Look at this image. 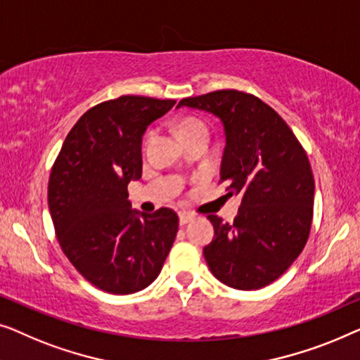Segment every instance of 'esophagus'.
Segmentation results:
<instances>
[{
    "label": "esophagus",
    "mask_w": 360,
    "mask_h": 360,
    "mask_svg": "<svg viewBox=\"0 0 360 360\" xmlns=\"http://www.w3.org/2000/svg\"><path fill=\"white\" fill-rule=\"evenodd\" d=\"M195 219L194 214H191V212H181L179 214V221L181 225H186V224H191L192 220Z\"/></svg>",
    "instance_id": "esophagus-1"
}]
</instances>
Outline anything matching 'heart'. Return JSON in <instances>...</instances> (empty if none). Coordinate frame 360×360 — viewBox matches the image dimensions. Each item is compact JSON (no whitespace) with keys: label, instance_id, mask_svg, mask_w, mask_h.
<instances>
[{"label":"heart","instance_id":"obj_1","mask_svg":"<svg viewBox=\"0 0 360 360\" xmlns=\"http://www.w3.org/2000/svg\"><path fill=\"white\" fill-rule=\"evenodd\" d=\"M200 124H202V122H199V120H194V119L184 120V122H182V124L179 125V131L186 130V129H191V127H194V125H200ZM148 136H150V134H148Z\"/></svg>","mask_w":360,"mask_h":360}]
</instances>
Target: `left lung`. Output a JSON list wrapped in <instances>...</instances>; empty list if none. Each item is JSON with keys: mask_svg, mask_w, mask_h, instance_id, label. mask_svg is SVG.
Returning <instances> with one entry per match:
<instances>
[{"mask_svg": "<svg viewBox=\"0 0 360 360\" xmlns=\"http://www.w3.org/2000/svg\"><path fill=\"white\" fill-rule=\"evenodd\" d=\"M224 122L220 182L241 195L233 224L209 215L215 240L204 256L214 274L238 290H257L285 272L310 236L315 181L307 151L271 105L255 94L220 89L179 101Z\"/></svg>", "mask_w": 360, "mask_h": 360, "instance_id": "obj_1", "label": "left lung"}]
</instances>
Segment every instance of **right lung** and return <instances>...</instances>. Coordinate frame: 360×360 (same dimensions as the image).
<instances>
[{"label":"right lung","mask_w":360,"mask_h":360,"mask_svg":"<svg viewBox=\"0 0 360 360\" xmlns=\"http://www.w3.org/2000/svg\"><path fill=\"white\" fill-rule=\"evenodd\" d=\"M174 99L120 96L81 115L49 178V209L60 248L101 290L127 295L161 272L179 217L158 209L139 217L127 186L141 178V135Z\"/></svg>","instance_id":"obj_1"}]
</instances>
